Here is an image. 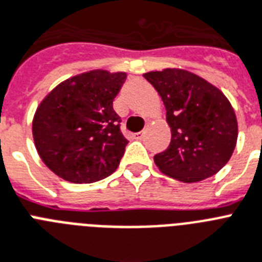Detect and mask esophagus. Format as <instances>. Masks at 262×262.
Returning a JSON list of instances; mask_svg holds the SVG:
<instances>
[{
	"label": "esophagus",
	"mask_w": 262,
	"mask_h": 262,
	"mask_svg": "<svg viewBox=\"0 0 262 262\" xmlns=\"http://www.w3.org/2000/svg\"><path fill=\"white\" fill-rule=\"evenodd\" d=\"M143 136H144V133H136V134H134V139L140 140L142 138H143Z\"/></svg>",
	"instance_id": "obj_1"
}]
</instances>
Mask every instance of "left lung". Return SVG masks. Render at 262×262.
<instances>
[{
    "label": "left lung",
    "mask_w": 262,
    "mask_h": 262,
    "mask_svg": "<svg viewBox=\"0 0 262 262\" xmlns=\"http://www.w3.org/2000/svg\"><path fill=\"white\" fill-rule=\"evenodd\" d=\"M144 79L166 107L171 142L154 157L163 174L186 183L217 174L237 143L234 110L221 91L183 69L148 72Z\"/></svg>",
    "instance_id": "left-lung-1"
}]
</instances>
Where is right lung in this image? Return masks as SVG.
I'll use <instances>...</instances> for the list:
<instances>
[{"label":"right lung","mask_w":262,"mask_h":262,"mask_svg":"<svg viewBox=\"0 0 262 262\" xmlns=\"http://www.w3.org/2000/svg\"><path fill=\"white\" fill-rule=\"evenodd\" d=\"M123 72L91 71L58 84L38 105L33 139L42 162L60 178L92 183L118 168L128 140L112 101Z\"/></svg>","instance_id":"right-lung-1"}]
</instances>
